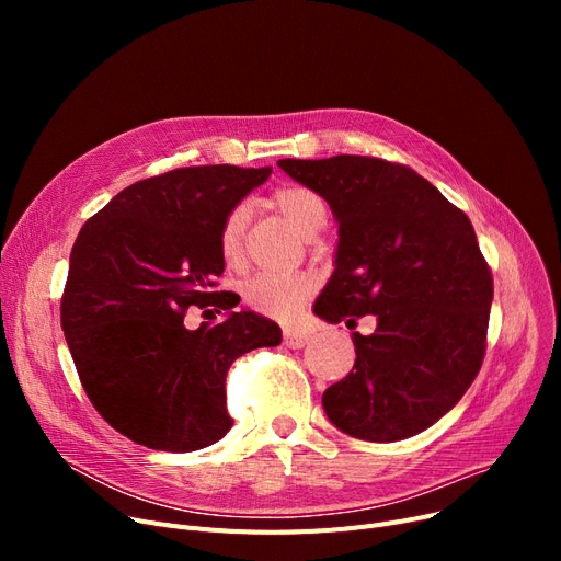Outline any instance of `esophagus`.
I'll list each match as a JSON object with an SVG mask.
<instances>
[{
  "label": "esophagus",
  "mask_w": 561,
  "mask_h": 561,
  "mask_svg": "<svg viewBox=\"0 0 561 561\" xmlns=\"http://www.w3.org/2000/svg\"><path fill=\"white\" fill-rule=\"evenodd\" d=\"M309 341H311V334H309V332H302V330H284V345H286V347L300 350V347H305Z\"/></svg>",
  "instance_id": "1"
}]
</instances>
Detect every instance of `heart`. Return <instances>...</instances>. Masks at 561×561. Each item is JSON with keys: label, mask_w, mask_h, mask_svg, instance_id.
<instances>
[{"label": "heart", "mask_w": 561, "mask_h": 561, "mask_svg": "<svg viewBox=\"0 0 561 561\" xmlns=\"http://www.w3.org/2000/svg\"><path fill=\"white\" fill-rule=\"evenodd\" d=\"M273 202L300 233H307L320 222L325 225V204L309 188L284 186L275 193ZM248 218V206L236 204L220 225L218 245L227 263L241 261ZM316 288L318 282L309 273H256L243 284V300L263 316L290 318L313 296Z\"/></svg>", "instance_id": "1"}]
</instances>
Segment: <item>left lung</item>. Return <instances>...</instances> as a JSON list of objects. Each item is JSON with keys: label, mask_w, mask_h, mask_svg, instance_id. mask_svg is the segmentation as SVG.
<instances>
[{"label": "left lung", "mask_w": 561, "mask_h": 561, "mask_svg": "<svg viewBox=\"0 0 561 561\" xmlns=\"http://www.w3.org/2000/svg\"><path fill=\"white\" fill-rule=\"evenodd\" d=\"M277 165L330 204L339 225L334 273L313 305L352 328V370L322 393L345 434L391 444L414 436L461 400L486 347L493 279L468 216L400 163L339 154Z\"/></svg>", "instance_id": "1"}]
</instances>
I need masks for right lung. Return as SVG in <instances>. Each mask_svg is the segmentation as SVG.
I'll return each mask as SVG.
<instances>
[{"label": "right lung", "instance_id": "obj_1", "mask_svg": "<svg viewBox=\"0 0 561 561\" xmlns=\"http://www.w3.org/2000/svg\"><path fill=\"white\" fill-rule=\"evenodd\" d=\"M271 172L176 168L117 193L77 236L61 328L100 416L145 448L193 453L220 440L231 427L229 366L282 343L277 322L231 311L239 300L229 290L211 293L225 271L220 225ZM188 306L228 316L186 331Z\"/></svg>", "mask_w": 561, "mask_h": 561}]
</instances>
